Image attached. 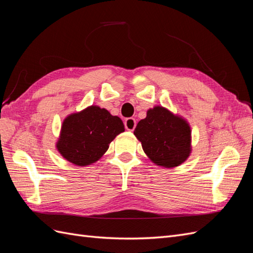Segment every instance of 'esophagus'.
Here are the masks:
<instances>
[{"label":"esophagus","mask_w":253,"mask_h":253,"mask_svg":"<svg viewBox=\"0 0 253 253\" xmlns=\"http://www.w3.org/2000/svg\"><path fill=\"white\" fill-rule=\"evenodd\" d=\"M125 126L127 131H134L136 127V120L134 118H126L125 121Z\"/></svg>","instance_id":"obj_1"}]
</instances>
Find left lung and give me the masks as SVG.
I'll return each instance as SVG.
<instances>
[{"label": "left lung", "mask_w": 253, "mask_h": 253, "mask_svg": "<svg viewBox=\"0 0 253 253\" xmlns=\"http://www.w3.org/2000/svg\"><path fill=\"white\" fill-rule=\"evenodd\" d=\"M134 135L145 154L157 166L174 168L181 165L191 153V128L188 122L163 106L147 112L137 125Z\"/></svg>", "instance_id": "obj_1"}]
</instances>
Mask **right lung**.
<instances>
[{
    "instance_id": "1",
    "label": "right lung",
    "mask_w": 253,
    "mask_h": 253,
    "mask_svg": "<svg viewBox=\"0 0 253 253\" xmlns=\"http://www.w3.org/2000/svg\"><path fill=\"white\" fill-rule=\"evenodd\" d=\"M122 132L125 126L119 117L91 105L64 119L57 149L70 163L84 167L97 162Z\"/></svg>"
}]
</instances>
